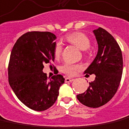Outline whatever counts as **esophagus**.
I'll return each mask as SVG.
<instances>
[{"label": "esophagus", "mask_w": 129, "mask_h": 129, "mask_svg": "<svg viewBox=\"0 0 129 129\" xmlns=\"http://www.w3.org/2000/svg\"><path fill=\"white\" fill-rule=\"evenodd\" d=\"M74 80V79L73 78H70V77H66L65 78V82H73Z\"/></svg>", "instance_id": "esophagus-1"}]
</instances>
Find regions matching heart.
<instances>
[{
  "label": "heart",
  "instance_id": "1",
  "mask_svg": "<svg viewBox=\"0 0 129 129\" xmlns=\"http://www.w3.org/2000/svg\"><path fill=\"white\" fill-rule=\"evenodd\" d=\"M68 43L76 46L84 52H86L91 45V41L86 34L81 32H73L69 33L65 37ZM63 52V45L60 42H56L54 46V55L56 59L61 57ZM82 68L80 64H73L66 63L61 67V71L68 76L75 75L77 71Z\"/></svg>",
  "mask_w": 129,
  "mask_h": 129
}]
</instances>
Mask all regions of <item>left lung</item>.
<instances>
[{"mask_svg": "<svg viewBox=\"0 0 129 129\" xmlns=\"http://www.w3.org/2000/svg\"><path fill=\"white\" fill-rule=\"evenodd\" d=\"M99 50L96 58L84 71L86 75L94 74L95 80L89 82L85 92L77 99L89 108H99L109 102L117 92L123 71L121 50L110 33L102 28L93 30Z\"/></svg>", "mask_w": 129, "mask_h": 129, "instance_id": "8db88e82", "label": "left lung"}]
</instances>
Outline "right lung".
Here are the masks:
<instances>
[{"label":"right lung","instance_id":"add662e5","mask_svg":"<svg viewBox=\"0 0 129 129\" xmlns=\"http://www.w3.org/2000/svg\"><path fill=\"white\" fill-rule=\"evenodd\" d=\"M56 38L54 33L47 31L28 32L17 40L11 52L9 84L21 102L36 111L45 110L54 105L64 82L61 75L49 80L43 72L44 64L52 66L54 60Z\"/></svg>","mask_w":129,"mask_h":129}]
</instances>
